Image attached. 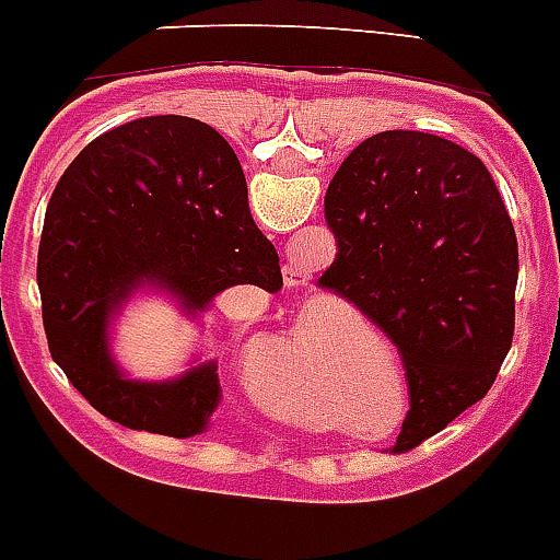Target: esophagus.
<instances>
[{
	"instance_id": "obj_1",
	"label": "esophagus",
	"mask_w": 560,
	"mask_h": 560,
	"mask_svg": "<svg viewBox=\"0 0 560 560\" xmlns=\"http://www.w3.org/2000/svg\"><path fill=\"white\" fill-rule=\"evenodd\" d=\"M287 284H299V270H287Z\"/></svg>"
}]
</instances>
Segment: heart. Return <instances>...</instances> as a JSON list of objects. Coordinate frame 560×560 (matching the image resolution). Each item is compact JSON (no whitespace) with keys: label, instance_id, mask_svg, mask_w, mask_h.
<instances>
[{"label":"heart","instance_id":"1","mask_svg":"<svg viewBox=\"0 0 560 560\" xmlns=\"http://www.w3.org/2000/svg\"><path fill=\"white\" fill-rule=\"evenodd\" d=\"M234 301H248V292L236 295ZM248 317L250 312L234 315L236 329H245V326H248ZM335 351H351V354L374 351V354H380L382 360L387 362L393 380H399L396 371H393V360L385 351V346H382L365 326L349 320L337 306L324 304L304 317V324L299 326V331L292 335V340L281 349V354L276 357L273 365L261 371L259 390L265 393V399L273 401L276 407L312 416V410L320 405V376H324L326 371V360H329ZM340 387L362 407L371 405V401H368L371 396H374V401L376 396H380V393H376V382L368 380L365 368L362 365L346 368L340 374Z\"/></svg>","mask_w":560,"mask_h":560}]
</instances>
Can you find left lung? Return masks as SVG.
<instances>
[{
	"mask_svg": "<svg viewBox=\"0 0 560 560\" xmlns=\"http://www.w3.org/2000/svg\"><path fill=\"white\" fill-rule=\"evenodd\" d=\"M326 223L337 256L317 284L399 349L410 410L393 452H407L477 405L511 351V214L475 153L441 136L385 130L340 164Z\"/></svg>",
	"mask_w": 560,
	"mask_h": 560,
	"instance_id": "1",
	"label": "left lung"
}]
</instances>
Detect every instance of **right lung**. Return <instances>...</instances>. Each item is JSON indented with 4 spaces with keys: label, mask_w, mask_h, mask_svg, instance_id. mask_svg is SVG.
<instances>
[{
    "label": "right lung",
    "mask_w": 560,
    "mask_h": 560,
    "mask_svg": "<svg viewBox=\"0 0 560 560\" xmlns=\"http://www.w3.org/2000/svg\"><path fill=\"white\" fill-rule=\"evenodd\" d=\"M281 290L279 254L256 229L236 153L211 125L144 117L97 136L60 175L38 245L49 354L89 405L130 430L189 438L220 405L214 362L167 382L128 380L110 317L139 287L198 315L229 287Z\"/></svg>",
    "instance_id": "right-lung-1"
}]
</instances>
